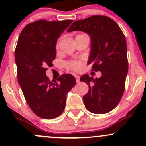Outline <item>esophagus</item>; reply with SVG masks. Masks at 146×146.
I'll return each mask as SVG.
<instances>
[{"mask_svg":"<svg viewBox=\"0 0 146 146\" xmlns=\"http://www.w3.org/2000/svg\"><path fill=\"white\" fill-rule=\"evenodd\" d=\"M74 76H75V78H76V82H79V78H80L79 76H78V75H74Z\"/></svg>","mask_w":146,"mask_h":146,"instance_id":"1","label":"esophagus"}]
</instances>
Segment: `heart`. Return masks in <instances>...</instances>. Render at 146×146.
<instances>
[{"mask_svg":"<svg viewBox=\"0 0 146 146\" xmlns=\"http://www.w3.org/2000/svg\"><path fill=\"white\" fill-rule=\"evenodd\" d=\"M82 35V34H81ZM58 46H59V42H57L56 46V48H58ZM82 66V62L81 61H79V60H76V61H71V62L69 63L68 64V68L70 70H76V71H78V70H80L81 69Z\"/></svg>","mask_w":146,"mask_h":146,"instance_id":"b5f03b06","label":"heart"}]
</instances>
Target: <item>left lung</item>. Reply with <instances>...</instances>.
Masks as SVG:
<instances>
[{
	"label": "left lung",
	"instance_id": "1",
	"mask_svg": "<svg viewBox=\"0 0 146 146\" xmlns=\"http://www.w3.org/2000/svg\"><path fill=\"white\" fill-rule=\"evenodd\" d=\"M82 31L90 38L91 46L88 65L92 70L100 71L98 78L83 75L80 81L89 86L83 96L88 111L102 114L114 110L124 92L128 73L127 46L124 35L110 17L93 15L74 22L67 32Z\"/></svg>",
	"mask_w": 146,
	"mask_h": 146
}]
</instances>
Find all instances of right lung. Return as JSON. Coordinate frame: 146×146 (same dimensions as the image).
Masks as SVG:
<instances>
[{"label":"right lung","instance_id":"add662e5","mask_svg":"<svg viewBox=\"0 0 146 146\" xmlns=\"http://www.w3.org/2000/svg\"><path fill=\"white\" fill-rule=\"evenodd\" d=\"M73 22L40 20L27 25L19 36L15 51L17 79L32 111L41 118L61 115L66 107V95L76 85L71 74H64L50 81L46 66H53L57 39Z\"/></svg>","mask_w":146,"mask_h":146}]
</instances>
